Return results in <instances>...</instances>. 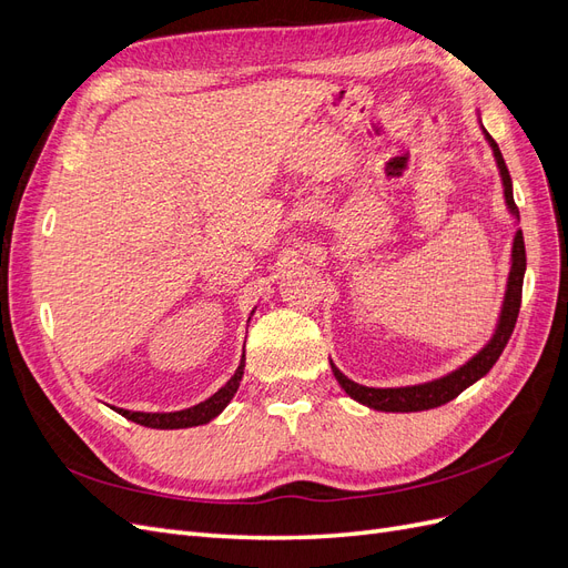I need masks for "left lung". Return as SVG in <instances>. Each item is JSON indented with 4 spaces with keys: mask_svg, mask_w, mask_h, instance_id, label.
Returning <instances> with one entry per match:
<instances>
[{
    "mask_svg": "<svg viewBox=\"0 0 568 568\" xmlns=\"http://www.w3.org/2000/svg\"><path fill=\"white\" fill-rule=\"evenodd\" d=\"M486 136H488V142L495 151L497 165H500L507 205L511 209V213L519 217V209H517V203H514V194H511V178H509V170H507L505 159L500 153V146H497V142L493 140L488 132H486ZM524 272H526V246H524V234L517 232V236H514L511 272H509V284H507V296H505V305H503L500 324H497V332H495V336H493L488 346L480 351L476 357H471L467 365L459 367L457 372L443 376V379H438V382L422 384V386L367 388V386H359V384L351 382L348 376H343L332 363V372L336 376V382L357 403H363V405L374 407V409H384V412H419V409H432V407H438V405L455 400L464 388H469L474 382L480 379V376H486L490 372V367L497 363V357L503 355L507 341L514 332V324H517V317H519Z\"/></svg>",
    "mask_w": 568,
    "mask_h": 568,
    "instance_id": "obj_1",
    "label": "left lung"
}]
</instances>
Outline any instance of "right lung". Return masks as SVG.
<instances>
[{
    "mask_svg": "<svg viewBox=\"0 0 568 568\" xmlns=\"http://www.w3.org/2000/svg\"><path fill=\"white\" fill-rule=\"evenodd\" d=\"M244 359L246 357H242V365H239V369L234 372V376L225 386H222L215 395H211L205 403H199L189 409H180V412H130V409H115V407L113 409L118 412V415H123L125 419L149 426V428H186V426L209 424L234 398L239 382H242V374H244Z\"/></svg>",
    "mask_w": 568,
    "mask_h": 568,
    "instance_id": "right-lung-1",
    "label": "right lung"
}]
</instances>
